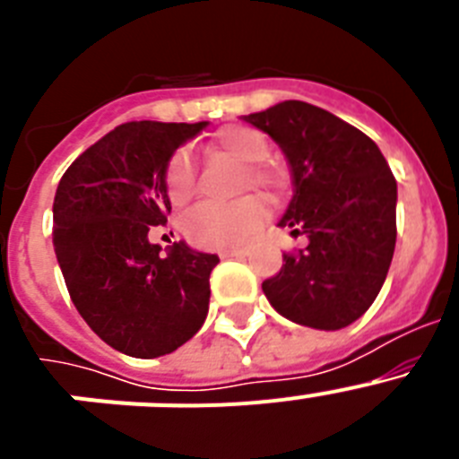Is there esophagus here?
Masks as SVG:
<instances>
[{"mask_svg":"<svg viewBox=\"0 0 459 459\" xmlns=\"http://www.w3.org/2000/svg\"><path fill=\"white\" fill-rule=\"evenodd\" d=\"M250 250L246 248V246H243V248H230V250H222L221 253V257H246V255H248Z\"/></svg>","mask_w":459,"mask_h":459,"instance_id":"obj_1","label":"esophagus"}]
</instances>
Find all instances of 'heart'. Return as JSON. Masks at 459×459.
I'll list each match as a JSON object with an SVG mask.
<instances>
[{"instance_id": "obj_1", "label": "heart", "mask_w": 459, "mask_h": 459, "mask_svg": "<svg viewBox=\"0 0 459 459\" xmlns=\"http://www.w3.org/2000/svg\"><path fill=\"white\" fill-rule=\"evenodd\" d=\"M213 152L225 153L243 165L241 181H238L243 190L255 188L266 195L278 193L280 174L262 163L271 152L269 140L262 131L250 126H227L213 140ZM195 184H197V169L193 156L186 149L172 153L165 168V190L169 202L177 206L190 202L195 195ZM264 221L266 209L262 200L248 195L232 204H209V202L197 204L184 216L181 230L184 237L197 248L227 250L248 241L264 225Z\"/></svg>"}]
</instances>
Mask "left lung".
<instances>
[{
	"label": "left lung",
	"mask_w": 459,
	"mask_h": 459,
	"mask_svg": "<svg viewBox=\"0 0 459 459\" xmlns=\"http://www.w3.org/2000/svg\"><path fill=\"white\" fill-rule=\"evenodd\" d=\"M243 119L285 153L294 197L278 225L307 237L262 282L266 299L301 326H350L377 299L395 250L397 184L386 158L366 133L303 100Z\"/></svg>",
	"instance_id": "obj_1"
}]
</instances>
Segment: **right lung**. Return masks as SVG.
Wrapping results in <instances>:
<instances>
[{
    "instance_id": "1",
    "label": "right lung",
    "mask_w": 459,
    "mask_h": 459,
    "mask_svg": "<svg viewBox=\"0 0 459 459\" xmlns=\"http://www.w3.org/2000/svg\"><path fill=\"white\" fill-rule=\"evenodd\" d=\"M206 128L128 121L80 153L52 204V243L71 301L103 342L135 359L172 354L202 328L218 255L149 241L169 206L165 168Z\"/></svg>"
}]
</instances>
